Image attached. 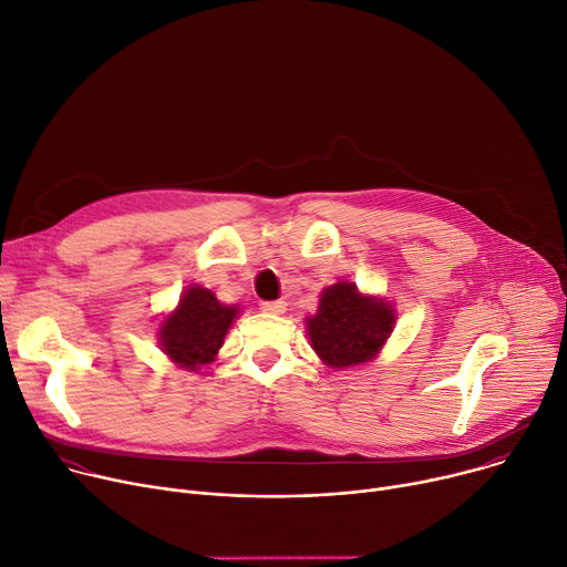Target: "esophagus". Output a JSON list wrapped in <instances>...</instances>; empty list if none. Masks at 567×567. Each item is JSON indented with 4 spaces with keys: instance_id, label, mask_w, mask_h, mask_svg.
Returning <instances> with one entry per match:
<instances>
[{
    "instance_id": "obj_1",
    "label": "esophagus",
    "mask_w": 567,
    "mask_h": 567,
    "mask_svg": "<svg viewBox=\"0 0 567 567\" xmlns=\"http://www.w3.org/2000/svg\"><path fill=\"white\" fill-rule=\"evenodd\" d=\"M261 310L264 312H271V315H285L287 303H285V300H264Z\"/></svg>"
}]
</instances>
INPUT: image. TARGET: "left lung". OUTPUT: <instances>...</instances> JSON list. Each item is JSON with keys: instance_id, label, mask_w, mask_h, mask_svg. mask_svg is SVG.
Returning <instances> with one entry per match:
<instances>
[{"instance_id": "1", "label": "left lung", "mask_w": 567, "mask_h": 567, "mask_svg": "<svg viewBox=\"0 0 567 567\" xmlns=\"http://www.w3.org/2000/svg\"><path fill=\"white\" fill-rule=\"evenodd\" d=\"M396 326L390 300L362 293L358 285L342 280L319 293V308L306 317L310 347L330 369H349L379 358Z\"/></svg>"}]
</instances>
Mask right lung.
I'll list each match as a JSON object with an SVG mask.
<instances>
[{
    "label": "right lung",
    "instance_id": "obj_1",
    "mask_svg": "<svg viewBox=\"0 0 567 567\" xmlns=\"http://www.w3.org/2000/svg\"><path fill=\"white\" fill-rule=\"evenodd\" d=\"M239 306H225L212 289L188 285L175 310L164 315L157 339L164 355L184 371H200L212 364L223 339L239 317Z\"/></svg>",
    "mask_w": 567,
    "mask_h": 567
}]
</instances>
